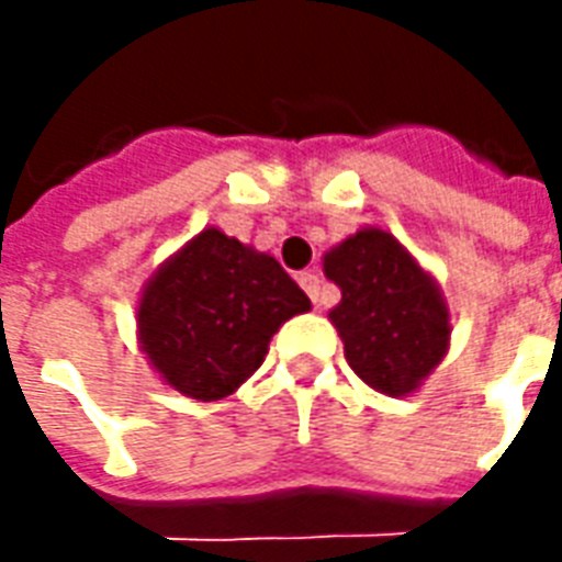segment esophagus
Returning <instances> with one entry per match:
<instances>
[{
  "label": "esophagus",
  "instance_id": "obj_1",
  "mask_svg": "<svg viewBox=\"0 0 562 562\" xmlns=\"http://www.w3.org/2000/svg\"><path fill=\"white\" fill-rule=\"evenodd\" d=\"M297 282H301V289L310 294V301L318 304V285H322V280H318L316 270H304V273H297Z\"/></svg>",
  "mask_w": 562,
  "mask_h": 562
}]
</instances>
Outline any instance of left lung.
Returning a JSON list of instances; mask_svg holds the SVG:
<instances>
[{"label":"left lung","mask_w":562,"mask_h":562,"mask_svg":"<svg viewBox=\"0 0 562 562\" xmlns=\"http://www.w3.org/2000/svg\"><path fill=\"white\" fill-rule=\"evenodd\" d=\"M325 277L340 285L328 316L346 361L370 389L403 397L418 389L448 349V310L436 282L397 237L364 228L325 256Z\"/></svg>","instance_id":"left-lung-1"}]
</instances>
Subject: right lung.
<instances>
[{"label":"right lung","mask_w":562,"mask_h":562,"mask_svg":"<svg viewBox=\"0 0 562 562\" xmlns=\"http://www.w3.org/2000/svg\"><path fill=\"white\" fill-rule=\"evenodd\" d=\"M306 310L310 297L277 258L207 228L149 280L140 342L168 385L220 401L261 367L282 322Z\"/></svg>","instance_id":"right-lung-1"}]
</instances>
